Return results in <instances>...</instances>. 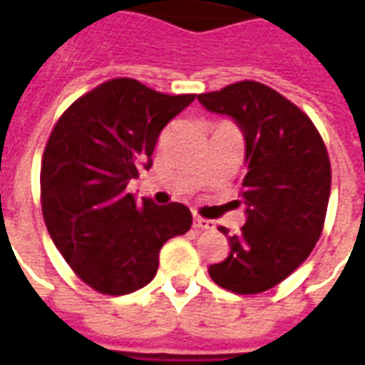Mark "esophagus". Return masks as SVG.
<instances>
[{
  "mask_svg": "<svg viewBox=\"0 0 365 365\" xmlns=\"http://www.w3.org/2000/svg\"><path fill=\"white\" fill-rule=\"evenodd\" d=\"M193 227L199 230H215V222L209 221V219H203V217H195L193 219Z\"/></svg>",
  "mask_w": 365,
  "mask_h": 365,
  "instance_id": "obj_1",
  "label": "esophagus"
}]
</instances>
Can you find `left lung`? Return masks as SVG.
<instances>
[{
    "instance_id": "obj_1",
    "label": "left lung",
    "mask_w": 365,
    "mask_h": 365,
    "mask_svg": "<svg viewBox=\"0 0 365 365\" xmlns=\"http://www.w3.org/2000/svg\"><path fill=\"white\" fill-rule=\"evenodd\" d=\"M197 99L209 111L230 115L246 138L248 219L209 275L238 295L268 291L309 258L321 237L330 197L329 152L307 113L264 83L245 80Z\"/></svg>"
}]
</instances>
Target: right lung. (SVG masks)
Listing matches in <instances>:
<instances>
[{
	"label": "right lung",
	"instance_id": "obj_1",
	"mask_svg": "<svg viewBox=\"0 0 365 365\" xmlns=\"http://www.w3.org/2000/svg\"><path fill=\"white\" fill-rule=\"evenodd\" d=\"M193 99L115 78L78 97L52 128L41 162L43 217L52 242L91 289L127 295L144 287L164 242L190 230L187 207L136 201L127 183L150 168L162 128Z\"/></svg>",
	"mask_w": 365,
	"mask_h": 365
}]
</instances>
